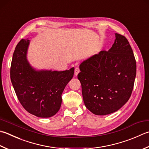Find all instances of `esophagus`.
<instances>
[{
    "label": "esophagus",
    "mask_w": 149,
    "mask_h": 149,
    "mask_svg": "<svg viewBox=\"0 0 149 149\" xmlns=\"http://www.w3.org/2000/svg\"><path fill=\"white\" fill-rule=\"evenodd\" d=\"M79 73V69L78 68H75V73H74L75 76H77Z\"/></svg>",
    "instance_id": "obj_1"
}]
</instances>
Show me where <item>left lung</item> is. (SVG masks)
<instances>
[{"instance_id":"1","label":"left lung","mask_w":149,"mask_h":149,"mask_svg":"<svg viewBox=\"0 0 149 149\" xmlns=\"http://www.w3.org/2000/svg\"><path fill=\"white\" fill-rule=\"evenodd\" d=\"M109 51H101L84 60L77 75L85 107L95 115L118 111L132 94L136 62L126 37L115 33Z\"/></svg>"}]
</instances>
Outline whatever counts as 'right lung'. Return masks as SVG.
Here are the masks:
<instances>
[{
  "mask_svg": "<svg viewBox=\"0 0 149 149\" xmlns=\"http://www.w3.org/2000/svg\"><path fill=\"white\" fill-rule=\"evenodd\" d=\"M30 40L22 39L13 55L10 78L22 106L37 117L49 118L60 109L61 95L74 74L69 70H36L27 59Z\"/></svg>",
  "mask_w": 149,
  "mask_h": 149,
  "instance_id": "add662e5",
  "label": "right lung"
}]
</instances>
